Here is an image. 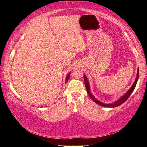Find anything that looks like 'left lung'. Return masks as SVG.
Masks as SVG:
<instances>
[{
	"instance_id": "1",
	"label": "left lung",
	"mask_w": 147,
	"mask_h": 147,
	"mask_svg": "<svg viewBox=\"0 0 147 147\" xmlns=\"http://www.w3.org/2000/svg\"><path fill=\"white\" fill-rule=\"evenodd\" d=\"M84 83H85V86H86V88L87 92H88V93L89 94V96H90V98L94 102L96 103L97 104H98V105L101 106L108 107V108H115V107L119 106L121 105L122 104H123L124 102H125L126 100H127L129 96H130V94H131V93H132V92L134 91V89H135L136 86L137 82H138V78H139V68L138 69V73H137V76H136V78L135 80V82H134L133 85L131 86L130 89H129V90L127 92H126V93L124 94L123 96H122L121 97L119 98L118 100H117L115 102H114L111 103V104L103 103V102H100V100H98V99H96L95 97H94V96L91 93L90 86H89V81H88V78H87V76H86L85 74H84Z\"/></svg>"
}]
</instances>
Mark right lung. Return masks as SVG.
Wrapping results in <instances>:
<instances>
[{"instance_id": "add662e5", "label": "right lung", "mask_w": 147, "mask_h": 147, "mask_svg": "<svg viewBox=\"0 0 147 147\" xmlns=\"http://www.w3.org/2000/svg\"><path fill=\"white\" fill-rule=\"evenodd\" d=\"M70 74H71V73H69L67 74V77H66V78H65V83L67 82V81L69 80V77H70Z\"/></svg>"}]
</instances>
